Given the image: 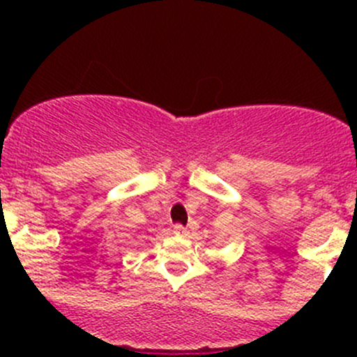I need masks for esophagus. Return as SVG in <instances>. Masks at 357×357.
I'll use <instances>...</instances> for the list:
<instances>
[{"instance_id": "1", "label": "esophagus", "mask_w": 357, "mask_h": 357, "mask_svg": "<svg viewBox=\"0 0 357 357\" xmlns=\"http://www.w3.org/2000/svg\"><path fill=\"white\" fill-rule=\"evenodd\" d=\"M174 233H176V235L186 236V235H188V229H186L185 226H181V225H176L174 226Z\"/></svg>"}]
</instances>
